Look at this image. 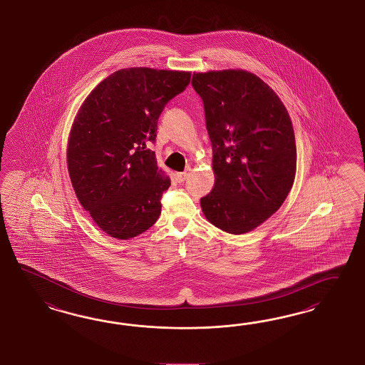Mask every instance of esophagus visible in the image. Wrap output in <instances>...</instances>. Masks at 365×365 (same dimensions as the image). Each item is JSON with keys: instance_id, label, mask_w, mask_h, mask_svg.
Listing matches in <instances>:
<instances>
[{"instance_id": "1", "label": "esophagus", "mask_w": 365, "mask_h": 365, "mask_svg": "<svg viewBox=\"0 0 365 365\" xmlns=\"http://www.w3.org/2000/svg\"><path fill=\"white\" fill-rule=\"evenodd\" d=\"M188 175H190V173L185 171V173H177L175 178H177V180L179 183H182V182H185V180L187 179Z\"/></svg>"}]
</instances>
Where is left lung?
<instances>
[{"label": "left lung", "mask_w": 365, "mask_h": 365, "mask_svg": "<svg viewBox=\"0 0 365 365\" xmlns=\"http://www.w3.org/2000/svg\"><path fill=\"white\" fill-rule=\"evenodd\" d=\"M191 83L205 105L215 175L202 211L222 231L246 234L275 214L294 185L292 122L275 91L246 70L194 73Z\"/></svg>", "instance_id": "8db88e82"}]
</instances>
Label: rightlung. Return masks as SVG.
<instances>
[{
	"mask_svg": "<svg viewBox=\"0 0 365 365\" xmlns=\"http://www.w3.org/2000/svg\"><path fill=\"white\" fill-rule=\"evenodd\" d=\"M190 71L120 69L96 86L73 122L68 170L79 203L108 237H138L160 215L170 178L148 148L170 99Z\"/></svg>",
	"mask_w": 365,
	"mask_h": 365,
	"instance_id": "right-lung-1",
	"label": "right lung"
}]
</instances>
